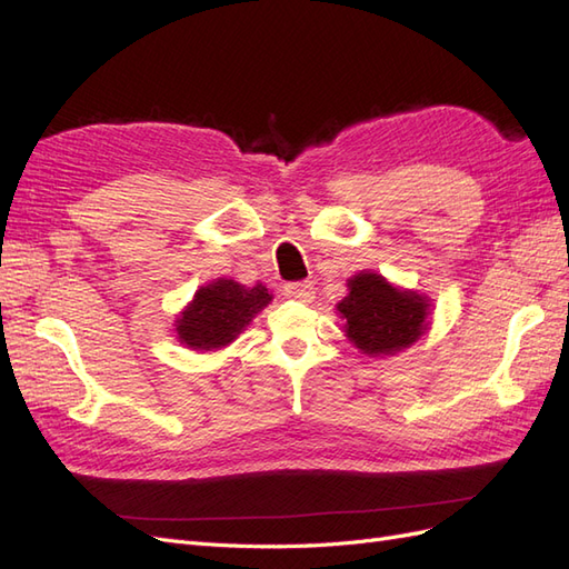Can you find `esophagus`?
I'll use <instances>...</instances> for the list:
<instances>
[{"mask_svg":"<svg viewBox=\"0 0 569 569\" xmlns=\"http://www.w3.org/2000/svg\"><path fill=\"white\" fill-rule=\"evenodd\" d=\"M284 297H289V299H297V301H311L313 299V284L311 282H287L284 284Z\"/></svg>","mask_w":569,"mask_h":569,"instance_id":"obj_1","label":"esophagus"}]
</instances>
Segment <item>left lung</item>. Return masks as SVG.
<instances>
[{
	"mask_svg": "<svg viewBox=\"0 0 569 569\" xmlns=\"http://www.w3.org/2000/svg\"><path fill=\"white\" fill-rule=\"evenodd\" d=\"M349 297L337 311L347 320V337L370 356H389L410 347L427 330V299L391 287L382 274L358 272Z\"/></svg>",
	"mask_w": 569,
	"mask_h": 569,
	"instance_id": "1",
	"label": "left lung"
}]
</instances>
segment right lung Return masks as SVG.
I'll return each instance as SVG.
<instances>
[{
	"label": "right lung",
	"mask_w": 569,
	"mask_h": 569,
	"mask_svg": "<svg viewBox=\"0 0 569 569\" xmlns=\"http://www.w3.org/2000/svg\"><path fill=\"white\" fill-rule=\"evenodd\" d=\"M268 289L242 287L234 280H216L197 291L194 301L184 308L178 320V337L192 349H220L237 339L251 318L270 303Z\"/></svg>",
	"instance_id": "add662e5"
}]
</instances>
